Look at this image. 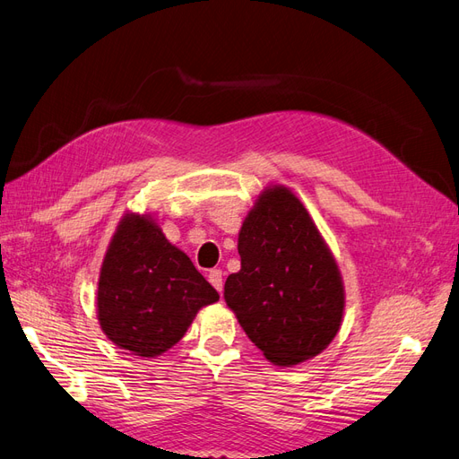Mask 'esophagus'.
Masks as SVG:
<instances>
[{
	"instance_id": "obj_1",
	"label": "esophagus",
	"mask_w": 459,
	"mask_h": 459,
	"mask_svg": "<svg viewBox=\"0 0 459 459\" xmlns=\"http://www.w3.org/2000/svg\"><path fill=\"white\" fill-rule=\"evenodd\" d=\"M208 281H211V285L218 290V293H221V289H224V283H221V270L208 272Z\"/></svg>"
}]
</instances>
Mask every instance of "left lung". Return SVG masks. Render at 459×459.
<instances>
[{
  "label": "left lung",
  "mask_w": 459,
  "mask_h": 459,
  "mask_svg": "<svg viewBox=\"0 0 459 459\" xmlns=\"http://www.w3.org/2000/svg\"><path fill=\"white\" fill-rule=\"evenodd\" d=\"M241 270L224 297L247 337L277 366L322 352L337 335L344 308L341 273L307 208L275 186L239 231Z\"/></svg>",
  "instance_id": "8db88e82"
}]
</instances>
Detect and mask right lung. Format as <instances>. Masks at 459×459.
Listing matches in <instances>:
<instances>
[{
	"label": "right lung",
	"instance_id": "obj_1",
	"mask_svg": "<svg viewBox=\"0 0 459 459\" xmlns=\"http://www.w3.org/2000/svg\"><path fill=\"white\" fill-rule=\"evenodd\" d=\"M216 289L152 220L128 214L103 260L97 314L105 335L124 351L152 358L186 335Z\"/></svg>",
	"mask_w": 459,
	"mask_h": 459
}]
</instances>
